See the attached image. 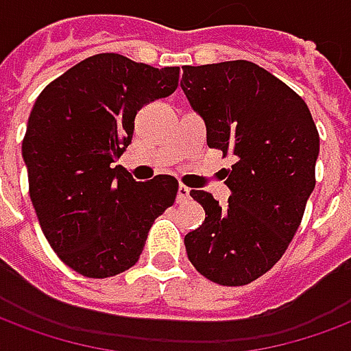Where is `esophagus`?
I'll use <instances>...</instances> for the list:
<instances>
[{
    "label": "esophagus",
    "instance_id": "1",
    "mask_svg": "<svg viewBox=\"0 0 351 351\" xmlns=\"http://www.w3.org/2000/svg\"><path fill=\"white\" fill-rule=\"evenodd\" d=\"M188 199H189V188H186V186L180 184V186H178V193H176V202H180V204H182V202H186Z\"/></svg>",
    "mask_w": 351,
    "mask_h": 351
}]
</instances>
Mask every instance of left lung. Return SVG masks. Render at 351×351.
Wrapping results in <instances>:
<instances>
[{"label":"left lung","instance_id":"8db88e82","mask_svg":"<svg viewBox=\"0 0 351 351\" xmlns=\"http://www.w3.org/2000/svg\"><path fill=\"white\" fill-rule=\"evenodd\" d=\"M184 95L206 124V143L236 158L227 206L191 189L204 223L184 238L189 262L223 287H241L275 266L314 189L318 130L300 95L251 61L184 66Z\"/></svg>","mask_w":351,"mask_h":351}]
</instances>
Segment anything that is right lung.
I'll use <instances>...</instances> for the list:
<instances>
[{
  "mask_svg": "<svg viewBox=\"0 0 351 351\" xmlns=\"http://www.w3.org/2000/svg\"><path fill=\"white\" fill-rule=\"evenodd\" d=\"M178 74L98 53L46 85L31 110L22 143L31 202L51 249L83 277L132 268L175 202V176L136 182L113 163L132 143L137 111L173 95Z\"/></svg>",
  "mask_w": 351,
  "mask_h": 351,
  "instance_id": "add662e5",
  "label": "right lung"
}]
</instances>
